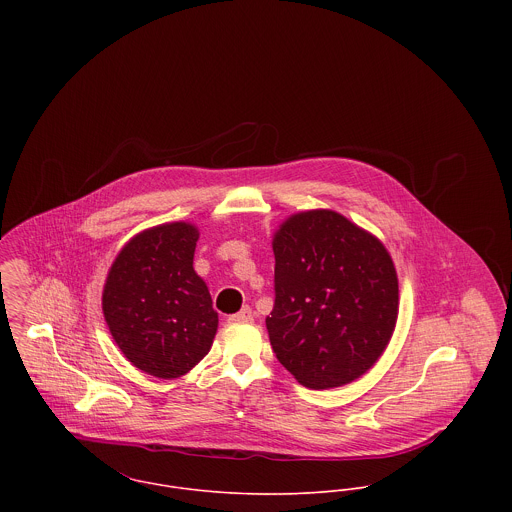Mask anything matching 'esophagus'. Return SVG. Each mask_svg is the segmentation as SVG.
<instances>
[{
    "label": "esophagus",
    "mask_w": 512,
    "mask_h": 512,
    "mask_svg": "<svg viewBox=\"0 0 512 512\" xmlns=\"http://www.w3.org/2000/svg\"><path fill=\"white\" fill-rule=\"evenodd\" d=\"M228 321L230 323H248V321H254V311H252V307H248V305H244L238 313H234V315H230L228 317Z\"/></svg>",
    "instance_id": "esophagus-1"
}]
</instances>
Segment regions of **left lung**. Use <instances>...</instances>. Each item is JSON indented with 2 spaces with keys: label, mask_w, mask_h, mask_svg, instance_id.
<instances>
[{
  "label": "left lung",
  "mask_w": 512,
  "mask_h": 512,
  "mask_svg": "<svg viewBox=\"0 0 512 512\" xmlns=\"http://www.w3.org/2000/svg\"><path fill=\"white\" fill-rule=\"evenodd\" d=\"M272 349L293 378L327 390L361 378L398 319V276L386 246L331 209L301 211L274 232Z\"/></svg>",
  "instance_id": "obj_1"
}]
</instances>
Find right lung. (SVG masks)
Listing matches in <instances>:
<instances>
[{
  "instance_id": "1",
  "label": "right lung",
  "mask_w": 512,
  "mask_h": 512,
  "mask_svg": "<svg viewBox=\"0 0 512 512\" xmlns=\"http://www.w3.org/2000/svg\"><path fill=\"white\" fill-rule=\"evenodd\" d=\"M199 228L165 222L130 238L112 262L102 311L124 357L157 378H179L213 347L219 313L193 268Z\"/></svg>"
}]
</instances>
